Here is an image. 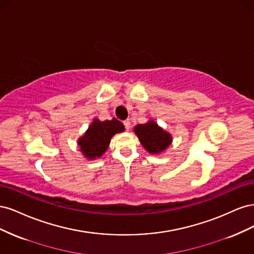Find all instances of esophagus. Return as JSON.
Segmentation results:
<instances>
[{"label":"esophagus","mask_w":254,"mask_h":254,"mask_svg":"<svg viewBox=\"0 0 254 254\" xmlns=\"http://www.w3.org/2000/svg\"><path fill=\"white\" fill-rule=\"evenodd\" d=\"M131 124H130V121L129 120H126V121H124V126H125V128H126V130H129L130 129V126Z\"/></svg>","instance_id":"obj_1"}]
</instances>
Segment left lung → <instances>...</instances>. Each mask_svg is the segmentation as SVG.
Listing matches in <instances>:
<instances>
[{"instance_id": "left-lung-1", "label": "left lung", "mask_w": 254, "mask_h": 254, "mask_svg": "<svg viewBox=\"0 0 254 254\" xmlns=\"http://www.w3.org/2000/svg\"><path fill=\"white\" fill-rule=\"evenodd\" d=\"M133 131L139 137L140 143L150 155H160L170 147L173 136L162 127H160L153 120H149L145 124H137Z\"/></svg>"}]
</instances>
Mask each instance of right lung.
Returning a JSON list of instances; mask_svg holds the SVG:
<instances>
[{
    "label": "right lung",
    "instance_id": "obj_1",
    "mask_svg": "<svg viewBox=\"0 0 254 254\" xmlns=\"http://www.w3.org/2000/svg\"><path fill=\"white\" fill-rule=\"evenodd\" d=\"M123 131H125L124 125L115 118L110 121L94 119L77 141L79 150L88 160L101 158L108 149L111 137Z\"/></svg>",
    "mask_w": 254,
    "mask_h": 254
}]
</instances>
